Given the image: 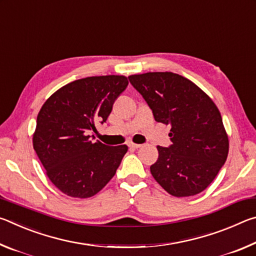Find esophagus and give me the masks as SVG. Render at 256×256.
Segmentation results:
<instances>
[{"label":"esophagus","instance_id":"esophagus-1","mask_svg":"<svg viewBox=\"0 0 256 256\" xmlns=\"http://www.w3.org/2000/svg\"><path fill=\"white\" fill-rule=\"evenodd\" d=\"M128 146H130V148H132V149H138V148H140L141 144H128Z\"/></svg>","mask_w":256,"mask_h":256}]
</instances>
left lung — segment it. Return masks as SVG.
Listing matches in <instances>:
<instances>
[{
  "instance_id": "8db88e82",
  "label": "left lung",
  "mask_w": 256,
  "mask_h": 256,
  "mask_svg": "<svg viewBox=\"0 0 256 256\" xmlns=\"http://www.w3.org/2000/svg\"><path fill=\"white\" fill-rule=\"evenodd\" d=\"M128 80L152 110L154 120L170 125L172 146H158L151 175L172 196L201 193L216 178L228 156L229 140L212 99L172 72L133 74Z\"/></svg>"
}]
</instances>
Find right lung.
<instances>
[{
	"mask_svg": "<svg viewBox=\"0 0 256 256\" xmlns=\"http://www.w3.org/2000/svg\"><path fill=\"white\" fill-rule=\"evenodd\" d=\"M128 84L124 76H88L55 92L37 116L32 146L50 180L71 198H86L105 188L128 146L92 142L98 122H106L115 99Z\"/></svg>",
	"mask_w": 256,
	"mask_h": 256,
	"instance_id": "obj_1",
	"label": "right lung"
}]
</instances>
